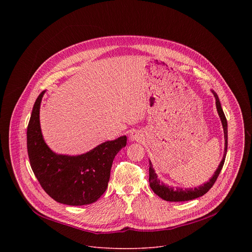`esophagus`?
Segmentation results:
<instances>
[{"instance_id": "34e87169", "label": "esophagus", "mask_w": 252, "mask_h": 252, "mask_svg": "<svg viewBox=\"0 0 252 252\" xmlns=\"http://www.w3.org/2000/svg\"><path fill=\"white\" fill-rule=\"evenodd\" d=\"M129 139L131 141H141L142 139V133L141 131H138V130H133L130 135H129Z\"/></svg>"}]
</instances>
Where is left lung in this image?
<instances>
[{
	"label": "left lung",
	"mask_w": 252,
	"mask_h": 252,
	"mask_svg": "<svg viewBox=\"0 0 252 252\" xmlns=\"http://www.w3.org/2000/svg\"><path fill=\"white\" fill-rule=\"evenodd\" d=\"M213 95L215 97V104H217V109L219 112V115L220 117L221 123H222V126H223V130H224V139H225V148H224V156L223 158L220 162V164L219 165V168L217 169V171L214 172L213 176L209 179V182L204 184L203 186H200L198 188L195 189H173V188H169L167 186H165L164 184L160 183L159 179L158 178L157 174L155 173V170L152 166V162L150 161V186L152 188V189L154 190V192L158 195L159 197H161L162 199L166 200V201H186V200H191L194 198H197L199 196H202L203 194H205L214 185V183L217 182V179L222 169V166L224 164V160H225V156H226V152H227V121L226 118L224 116V113L221 109L220 105V98L218 96V94H215L213 91Z\"/></svg>",
	"instance_id": "left-lung-1"
}]
</instances>
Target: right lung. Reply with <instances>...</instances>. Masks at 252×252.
<instances>
[{"instance_id":"right-lung-1","label":"right lung","mask_w":252,"mask_h":252,"mask_svg":"<svg viewBox=\"0 0 252 252\" xmlns=\"http://www.w3.org/2000/svg\"><path fill=\"white\" fill-rule=\"evenodd\" d=\"M45 92L35 100L27 130L31 167L43 189L56 201L86 205L106 190L116 155L126 146V136L105 141L91 152L67 157L56 155L45 143L40 127V105Z\"/></svg>"}]
</instances>
